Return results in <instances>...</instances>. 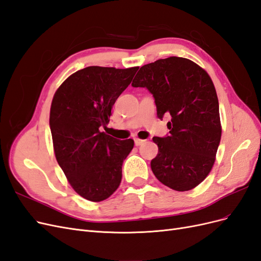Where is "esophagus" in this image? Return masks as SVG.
I'll use <instances>...</instances> for the list:
<instances>
[{"label":"esophagus","mask_w":261,"mask_h":261,"mask_svg":"<svg viewBox=\"0 0 261 261\" xmlns=\"http://www.w3.org/2000/svg\"><path fill=\"white\" fill-rule=\"evenodd\" d=\"M134 141H135V145H136V146H140V145H143L146 140L139 139V138H135V139H134Z\"/></svg>","instance_id":"esophagus-1"}]
</instances>
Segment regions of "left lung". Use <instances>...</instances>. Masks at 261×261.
Segmentation results:
<instances>
[{"instance_id":"8db88e82","label":"left lung","mask_w":261,"mask_h":261,"mask_svg":"<svg viewBox=\"0 0 261 261\" xmlns=\"http://www.w3.org/2000/svg\"><path fill=\"white\" fill-rule=\"evenodd\" d=\"M132 86L152 94L158 117L171 116L169 135L152 138L159 148L153 174L174 191H191L210 173L222 132L210 76L191 60L171 57L140 67Z\"/></svg>"}]
</instances>
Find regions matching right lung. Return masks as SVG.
<instances>
[{"label":"right lung","instance_id":"right-lung-1","mask_svg":"<svg viewBox=\"0 0 261 261\" xmlns=\"http://www.w3.org/2000/svg\"><path fill=\"white\" fill-rule=\"evenodd\" d=\"M137 70L88 66L70 75L53 97L55 158L70 186L87 200H105L120 186L134 140L116 139L100 128L107 127L113 105Z\"/></svg>","mask_w":261,"mask_h":261}]
</instances>
